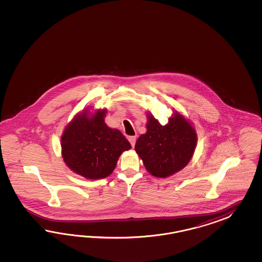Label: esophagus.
<instances>
[{
  "label": "esophagus",
  "instance_id": "1",
  "mask_svg": "<svg viewBox=\"0 0 262 262\" xmlns=\"http://www.w3.org/2000/svg\"><path fill=\"white\" fill-rule=\"evenodd\" d=\"M128 141L132 144L133 147H135V142H136V137L135 136H129L128 137Z\"/></svg>",
  "mask_w": 262,
  "mask_h": 262
}]
</instances>
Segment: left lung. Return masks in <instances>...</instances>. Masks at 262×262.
I'll use <instances>...</instances> for the list:
<instances>
[{
	"instance_id": "obj_1",
	"label": "left lung",
	"mask_w": 262,
	"mask_h": 262,
	"mask_svg": "<svg viewBox=\"0 0 262 262\" xmlns=\"http://www.w3.org/2000/svg\"><path fill=\"white\" fill-rule=\"evenodd\" d=\"M146 127V134L138 137L135 149L151 176L164 179L189 163L197 146V133L191 121L174 111L162 126L148 113Z\"/></svg>"
}]
</instances>
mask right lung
Here are the masks:
<instances>
[{
  "label": "right lung",
  "mask_w": 262,
  "mask_h": 262,
  "mask_svg": "<svg viewBox=\"0 0 262 262\" xmlns=\"http://www.w3.org/2000/svg\"><path fill=\"white\" fill-rule=\"evenodd\" d=\"M106 108L83 110L67 124L61 135L65 164L88 180L108 177L123 151L132 146L117 128L104 123Z\"/></svg>",
  "instance_id": "right-lung-1"
}]
</instances>
